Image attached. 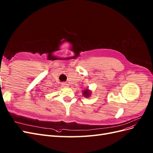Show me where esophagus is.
Here are the masks:
<instances>
[{"label":"esophagus","mask_w":153,"mask_h":153,"mask_svg":"<svg viewBox=\"0 0 153 153\" xmlns=\"http://www.w3.org/2000/svg\"><path fill=\"white\" fill-rule=\"evenodd\" d=\"M62 86H63V87H65V88H67V87H68V86H69V85H68V84L66 83V82H62Z\"/></svg>","instance_id":"1"}]
</instances>
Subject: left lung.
Segmentation results:
<instances>
[{"instance_id":"obj_1","label":"left lung","mask_w":153,"mask_h":153,"mask_svg":"<svg viewBox=\"0 0 153 153\" xmlns=\"http://www.w3.org/2000/svg\"><path fill=\"white\" fill-rule=\"evenodd\" d=\"M91 91L88 89H88L84 90L83 91H82V95H83V97H85L86 98L90 97L91 96Z\"/></svg>"}]
</instances>
